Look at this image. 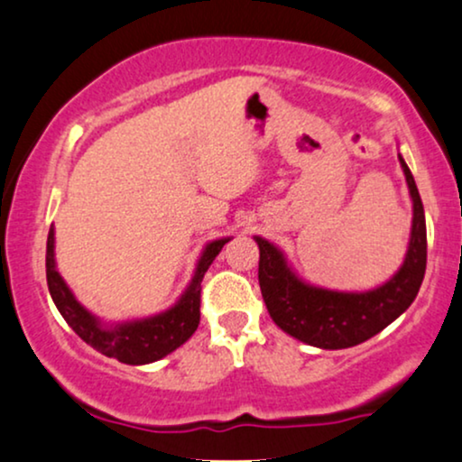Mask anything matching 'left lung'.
I'll return each mask as SVG.
<instances>
[{
    "label": "left lung",
    "mask_w": 462,
    "mask_h": 462,
    "mask_svg": "<svg viewBox=\"0 0 462 462\" xmlns=\"http://www.w3.org/2000/svg\"><path fill=\"white\" fill-rule=\"evenodd\" d=\"M413 198V230L404 264L387 284L368 292H333L297 280L280 249L255 236L260 247L258 282L275 325L310 346L348 348L370 340L398 319L418 297L426 273V217L418 185L402 157Z\"/></svg>",
    "instance_id": "8db88e82"
}]
</instances>
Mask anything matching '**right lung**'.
<instances>
[{
    "instance_id": "1",
    "label": "right lung",
    "mask_w": 462,
    "mask_h": 462,
    "mask_svg": "<svg viewBox=\"0 0 462 462\" xmlns=\"http://www.w3.org/2000/svg\"><path fill=\"white\" fill-rule=\"evenodd\" d=\"M230 238H221V241H213L204 249L202 258H199L196 275H193L191 284H189L187 292L174 308L168 312L152 316L146 320L126 322V325H118L114 329H105L101 322L90 312L81 308L75 301L69 286L55 271L53 260V227L49 230L47 236V284L49 292H51L55 308L64 316V320L72 327V331L81 337L83 342L90 344L98 353L107 355L122 361V364L142 365L157 361L171 351H176L180 344H185L193 331L199 325V299H202V280L204 273L208 271L210 263L215 255L221 252V247Z\"/></svg>"
}]
</instances>
